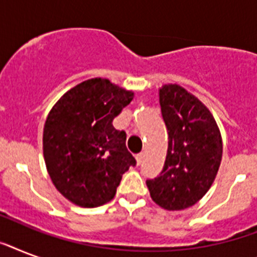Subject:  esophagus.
Instances as JSON below:
<instances>
[{
    "label": "esophagus",
    "mask_w": 257,
    "mask_h": 257,
    "mask_svg": "<svg viewBox=\"0 0 257 257\" xmlns=\"http://www.w3.org/2000/svg\"><path fill=\"white\" fill-rule=\"evenodd\" d=\"M143 157H144V153H137V155H136L137 164H141V160H143Z\"/></svg>",
    "instance_id": "1"
}]
</instances>
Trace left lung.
<instances>
[{
	"label": "left lung",
	"mask_w": 257,
	"mask_h": 257,
	"mask_svg": "<svg viewBox=\"0 0 257 257\" xmlns=\"http://www.w3.org/2000/svg\"><path fill=\"white\" fill-rule=\"evenodd\" d=\"M159 96L168 151L164 168L147 187L157 205L181 211L211 188L223 156L221 135L207 106L180 85H164Z\"/></svg>",
	"instance_id": "obj_1"
}]
</instances>
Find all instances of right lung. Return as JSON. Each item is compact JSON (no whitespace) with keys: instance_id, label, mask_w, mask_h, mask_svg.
Here are the masks:
<instances>
[{"instance_id":"add662e5","label":"right lung","mask_w":257,"mask_h":257,"mask_svg":"<svg viewBox=\"0 0 257 257\" xmlns=\"http://www.w3.org/2000/svg\"><path fill=\"white\" fill-rule=\"evenodd\" d=\"M133 100V92L106 78L78 84L56 102L44 126V159L54 187L82 208L114 197L121 177L136 160L126 133L113 120Z\"/></svg>"}]
</instances>
